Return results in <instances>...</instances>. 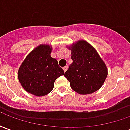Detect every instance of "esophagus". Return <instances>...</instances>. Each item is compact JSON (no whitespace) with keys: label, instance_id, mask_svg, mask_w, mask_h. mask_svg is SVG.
<instances>
[{"label":"esophagus","instance_id":"1","mask_svg":"<svg viewBox=\"0 0 130 130\" xmlns=\"http://www.w3.org/2000/svg\"><path fill=\"white\" fill-rule=\"evenodd\" d=\"M68 69V65H66V66H65V67H63V70H64V72H66Z\"/></svg>","mask_w":130,"mask_h":130}]
</instances>
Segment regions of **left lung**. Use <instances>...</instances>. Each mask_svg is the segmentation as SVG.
I'll list each match as a JSON object with an SVG mask.
<instances>
[{
	"label": "left lung",
	"instance_id": "1",
	"mask_svg": "<svg viewBox=\"0 0 130 130\" xmlns=\"http://www.w3.org/2000/svg\"><path fill=\"white\" fill-rule=\"evenodd\" d=\"M72 63L64 76L71 88L81 95L99 90L106 79L108 71L95 48L85 40H79L70 46Z\"/></svg>",
	"mask_w": 130,
	"mask_h": 130
}]
</instances>
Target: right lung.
<instances>
[{
    "mask_svg": "<svg viewBox=\"0 0 130 130\" xmlns=\"http://www.w3.org/2000/svg\"><path fill=\"white\" fill-rule=\"evenodd\" d=\"M52 47L40 44L30 53L18 70V79L24 90L37 97L53 90L54 82L64 74L56 59L51 57Z\"/></svg>",
    "mask_w": 130,
    "mask_h": 130,
    "instance_id": "add662e5",
    "label": "right lung"
}]
</instances>
